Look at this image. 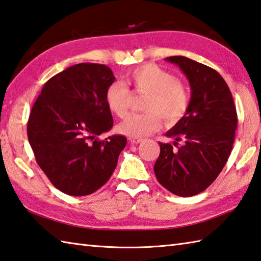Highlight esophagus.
<instances>
[{"mask_svg": "<svg viewBox=\"0 0 261 261\" xmlns=\"http://www.w3.org/2000/svg\"><path fill=\"white\" fill-rule=\"evenodd\" d=\"M129 141L131 142V144L136 145V144H139V142H142V141H144V139H142V138H135V137H130V138H129Z\"/></svg>", "mask_w": 261, "mask_h": 261, "instance_id": "1", "label": "esophagus"}]
</instances>
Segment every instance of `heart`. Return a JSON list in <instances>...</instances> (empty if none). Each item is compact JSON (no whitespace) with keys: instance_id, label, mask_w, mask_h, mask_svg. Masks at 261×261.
<instances>
[{"instance_id":"obj_1","label":"heart","mask_w":261,"mask_h":261,"mask_svg":"<svg viewBox=\"0 0 261 261\" xmlns=\"http://www.w3.org/2000/svg\"><path fill=\"white\" fill-rule=\"evenodd\" d=\"M126 84L138 94H146L142 109L145 113L126 116L117 126L120 134L140 138L149 136L162 125L175 124L186 115L189 109V91L182 81L154 63H146L130 70ZM130 90L122 81H115L106 89L105 101L116 116H124L129 110Z\"/></svg>"}]
</instances>
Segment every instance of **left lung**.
Returning <instances> with one entry per match:
<instances>
[{"label":"left lung","mask_w":261,"mask_h":261,"mask_svg":"<svg viewBox=\"0 0 261 261\" xmlns=\"http://www.w3.org/2000/svg\"><path fill=\"white\" fill-rule=\"evenodd\" d=\"M166 61L187 75L191 100L186 115L166 132V137L175 139L176 149L160 142L154 171L168 191L192 197L206 190L225 166L236 138L237 109L231 90L216 70L186 56H170Z\"/></svg>","instance_id":"8db88e82"}]
</instances>
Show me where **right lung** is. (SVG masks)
Masks as SVG:
<instances>
[{
	"label": "right lung",
	"mask_w": 261,
	"mask_h": 261,
	"mask_svg": "<svg viewBox=\"0 0 261 261\" xmlns=\"http://www.w3.org/2000/svg\"><path fill=\"white\" fill-rule=\"evenodd\" d=\"M114 80L104 64L72 65L44 85L30 112L27 135L36 162L66 195L87 196L103 187L126 145L123 136L98 139L113 126L105 94Z\"/></svg>",
	"instance_id": "right-lung-1"
}]
</instances>
